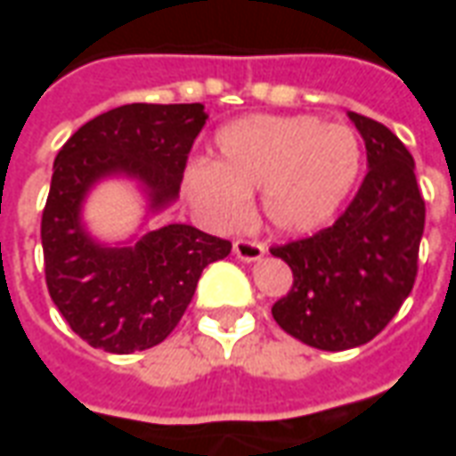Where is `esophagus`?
I'll list each match as a JSON object with an SVG mask.
<instances>
[{"instance_id": "esophagus-1", "label": "esophagus", "mask_w": 456, "mask_h": 456, "mask_svg": "<svg viewBox=\"0 0 456 456\" xmlns=\"http://www.w3.org/2000/svg\"><path fill=\"white\" fill-rule=\"evenodd\" d=\"M234 254L241 261H258L266 254V247L261 241H254V239H237L234 241Z\"/></svg>"}]
</instances>
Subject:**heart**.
Wrapping results in <instances>:
<instances>
[{
	"label": "heart",
	"instance_id": "1",
	"mask_svg": "<svg viewBox=\"0 0 456 456\" xmlns=\"http://www.w3.org/2000/svg\"><path fill=\"white\" fill-rule=\"evenodd\" d=\"M217 163L192 160L185 190L219 227L244 219L261 192L271 227L286 234L315 232L335 217L362 173V141L349 126L313 114H258L219 129Z\"/></svg>",
	"mask_w": 456,
	"mask_h": 456
}]
</instances>
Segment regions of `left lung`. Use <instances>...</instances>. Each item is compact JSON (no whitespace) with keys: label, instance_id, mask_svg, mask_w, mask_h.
I'll return each instance as SVG.
<instances>
[{"label":"left lung","instance_id":"obj_1","mask_svg":"<svg viewBox=\"0 0 456 456\" xmlns=\"http://www.w3.org/2000/svg\"><path fill=\"white\" fill-rule=\"evenodd\" d=\"M366 143L369 173L332 227L271 254L293 271L273 303L278 325L300 342L344 352L371 342L401 310L418 276L425 200L415 160L381 121L349 112Z\"/></svg>","mask_w":456,"mask_h":456}]
</instances>
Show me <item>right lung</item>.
Listing matches in <instances>:
<instances>
[{"mask_svg": "<svg viewBox=\"0 0 456 456\" xmlns=\"http://www.w3.org/2000/svg\"><path fill=\"white\" fill-rule=\"evenodd\" d=\"M202 104H124L94 117L58 151L41 217L45 286L75 335L112 354L151 349L175 330L202 271L232 241L168 224L134 247L94 244L80 224L87 190L124 173L149 188L151 208L178 198L190 149L205 126Z\"/></svg>", "mask_w": 456, "mask_h": 456, "instance_id": "right-lung-1", "label": "right lung"}]
</instances>
